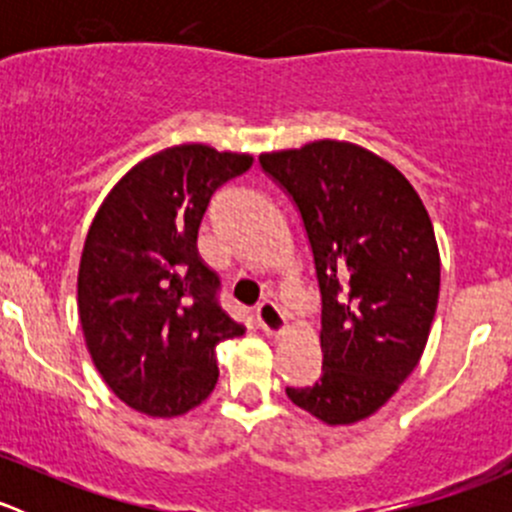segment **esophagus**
Segmentation results:
<instances>
[{
    "label": "esophagus",
    "mask_w": 512,
    "mask_h": 512,
    "mask_svg": "<svg viewBox=\"0 0 512 512\" xmlns=\"http://www.w3.org/2000/svg\"><path fill=\"white\" fill-rule=\"evenodd\" d=\"M257 322H260L262 332H265L267 337H277V334H282L287 329L285 312H282L272 299H265V302L257 307Z\"/></svg>",
    "instance_id": "34e87169"
}]
</instances>
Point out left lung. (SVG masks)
<instances>
[{
	"mask_svg": "<svg viewBox=\"0 0 512 512\" xmlns=\"http://www.w3.org/2000/svg\"><path fill=\"white\" fill-rule=\"evenodd\" d=\"M260 163L302 213L322 292V376L287 396L327 426H352L426 349L441 289L433 223L406 175L356 143L324 138Z\"/></svg>",
	"mask_w": 512,
	"mask_h": 512,
	"instance_id": "8db88e82",
	"label": "left lung"
}]
</instances>
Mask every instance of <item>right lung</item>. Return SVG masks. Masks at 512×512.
Here are the masks:
<instances>
[{"instance_id":"add662e5","label":"right lung","mask_w":512,"mask_h":512,"mask_svg":"<svg viewBox=\"0 0 512 512\" xmlns=\"http://www.w3.org/2000/svg\"><path fill=\"white\" fill-rule=\"evenodd\" d=\"M205 143L163 148L103 198L79 265L86 349L108 389L138 414L175 418L218 384L215 347L245 334L218 304L198 252L210 195L252 165Z\"/></svg>"}]
</instances>
